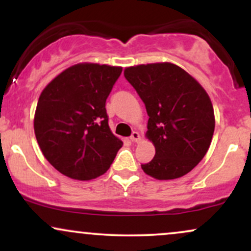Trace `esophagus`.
<instances>
[{
    "instance_id": "esophagus-1",
    "label": "esophagus",
    "mask_w": 251,
    "mask_h": 251,
    "mask_svg": "<svg viewBox=\"0 0 251 251\" xmlns=\"http://www.w3.org/2000/svg\"><path fill=\"white\" fill-rule=\"evenodd\" d=\"M129 139H131V142H139L140 140V134L138 133V132H132L131 137H129Z\"/></svg>"
}]
</instances>
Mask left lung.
<instances>
[{
    "instance_id": "left-lung-1",
    "label": "left lung",
    "mask_w": 251,
    "mask_h": 251,
    "mask_svg": "<svg viewBox=\"0 0 251 251\" xmlns=\"http://www.w3.org/2000/svg\"><path fill=\"white\" fill-rule=\"evenodd\" d=\"M124 75L145 103V137L155 149L153 159L142 165L143 171L158 180L189 174L208 152L214 135L209 94L194 76L171 62L131 66Z\"/></svg>"
}]
</instances>
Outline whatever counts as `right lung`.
Here are the masks:
<instances>
[{
	"mask_svg": "<svg viewBox=\"0 0 251 251\" xmlns=\"http://www.w3.org/2000/svg\"><path fill=\"white\" fill-rule=\"evenodd\" d=\"M118 66L80 62L43 88L34 116V132L46 159L72 179L105 174L123 142L112 133L106 99L122 74Z\"/></svg>",
	"mask_w": 251,
	"mask_h": 251,
	"instance_id": "1",
	"label": "right lung"
}]
</instances>
